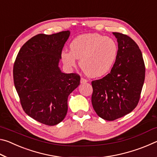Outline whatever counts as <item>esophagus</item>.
I'll return each mask as SVG.
<instances>
[{
  "mask_svg": "<svg viewBox=\"0 0 157 157\" xmlns=\"http://www.w3.org/2000/svg\"><path fill=\"white\" fill-rule=\"evenodd\" d=\"M87 82H88V81H87L86 79H84V78H82L80 79V83H81V84H85V83H86Z\"/></svg>",
  "mask_w": 157,
  "mask_h": 157,
  "instance_id": "obj_1",
  "label": "esophagus"
}]
</instances>
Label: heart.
<instances>
[{"instance_id":"1","label":"heart","mask_w":157,"mask_h":157,"mask_svg":"<svg viewBox=\"0 0 157 157\" xmlns=\"http://www.w3.org/2000/svg\"><path fill=\"white\" fill-rule=\"evenodd\" d=\"M71 51L61 53L63 63L68 68L79 65L86 75L98 78L107 74L112 67L118 54L116 42L110 37L97 33L79 35L70 44Z\"/></svg>"}]
</instances>
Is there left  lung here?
Wrapping results in <instances>:
<instances>
[{
	"mask_svg": "<svg viewBox=\"0 0 157 157\" xmlns=\"http://www.w3.org/2000/svg\"><path fill=\"white\" fill-rule=\"evenodd\" d=\"M118 54L111 72L91 82L92 105L98 116L111 121L136 107L145 80V68L139 47L129 36L113 33Z\"/></svg>",
	"mask_w": 157,
	"mask_h": 157,
	"instance_id": "1",
	"label": "left lung"
}]
</instances>
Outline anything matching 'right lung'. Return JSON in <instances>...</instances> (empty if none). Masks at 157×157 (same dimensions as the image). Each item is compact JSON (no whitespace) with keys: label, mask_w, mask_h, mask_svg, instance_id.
I'll use <instances>...</instances> for the list:
<instances>
[{"label":"right lung","mask_w":157,"mask_h":157,"mask_svg":"<svg viewBox=\"0 0 157 157\" xmlns=\"http://www.w3.org/2000/svg\"><path fill=\"white\" fill-rule=\"evenodd\" d=\"M70 33L67 30L32 37L21 47L14 64V83L23 109L47 125L64 119L68 95L80 82L78 74L63 73L59 67Z\"/></svg>","instance_id":"right-lung-1"}]
</instances>
